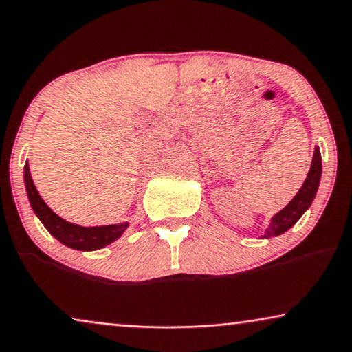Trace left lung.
<instances>
[{"instance_id": "left-lung-1", "label": "left lung", "mask_w": 352, "mask_h": 352, "mask_svg": "<svg viewBox=\"0 0 352 352\" xmlns=\"http://www.w3.org/2000/svg\"><path fill=\"white\" fill-rule=\"evenodd\" d=\"M320 175H322V157H320V151L316 147L314 158H312V163H311V170L307 173L305 184L301 186V189L295 195V199H293L285 208L278 211V213L271 219V224H269V228L266 229V234H264L263 239L277 237V235L287 232L292 226L296 224V221L301 218L302 213L309 208L312 200H314L316 192L319 189Z\"/></svg>"}]
</instances>
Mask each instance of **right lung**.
I'll list each match as a JSON object with an SVG mask.
<instances>
[{
    "mask_svg": "<svg viewBox=\"0 0 352 352\" xmlns=\"http://www.w3.org/2000/svg\"><path fill=\"white\" fill-rule=\"evenodd\" d=\"M23 179H25V189L28 200L35 214L40 218L43 226L50 230L51 235L59 240L60 243L74 250H99L105 245L112 243L122 235L128 228V223L112 224V226H99V228H83V226L72 224L69 221L62 219L41 200L35 184H33L30 176V168L28 163L23 166Z\"/></svg>",
    "mask_w": 352,
    "mask_h": 352,
    "instance_id": "add662e5",
    "label": "right lung"
}]
</instances>
